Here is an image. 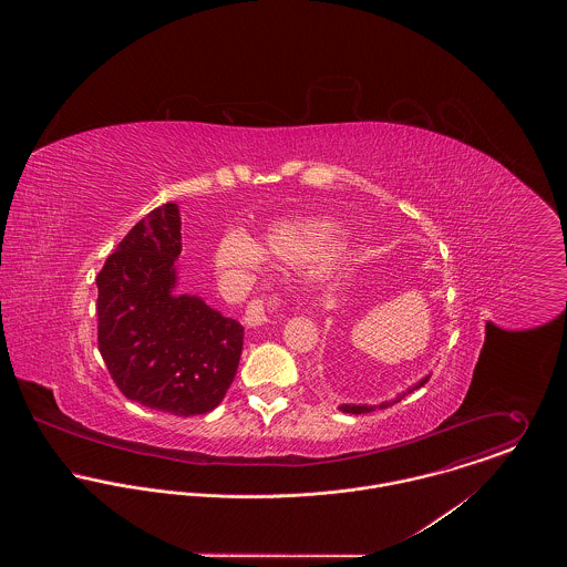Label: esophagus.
Listing matches in <instances>:
<instances>
[{"label":"esophagus","instance_id":"1","mask_svg":"<svg viewBox=\"0 0 567 567\" xmlns=\"http://www.w3.org/2000/svg\"><path fill=\"white\" fill-rule=\"evenodd\" d=\"M277 306V301H266V299H252L246 310H244L243 323L246 327H257L268 321V315L272 312V308Z\"/></svg>","mask_w":567,"mask_h":567}]
</instances>
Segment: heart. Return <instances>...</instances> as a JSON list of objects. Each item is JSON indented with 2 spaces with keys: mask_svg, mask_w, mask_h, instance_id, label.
<instances>
[{
  "mask_svg": "<svg viewBox=\"0 0 567 567\" xmlns=\"http://www.w3.org/2000/svg\"><path fill=\"white\" fill-rule=\"evenodd\" d=\"M336 229L321 220H284L266 229L252 243L246 234L234 229L223 234L212 248V266L223 277L244 284L261 266V257L279 259L286 264H301L320 257L317 264L327 270L338 255L340 244L333 243Z\"/></svg>",
  "mask_w": 567,
  "mask_h": 567,
  "instance_id": "1",
  "label": "heart"
}]
</instances>
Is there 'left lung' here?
Returning <instances> with one entry per match:
<instances>
[{"label": "left lung", "instance_id": "8db88e82", "mask_svg": "<svg viewBox=\"0 0 567 567\" xmlns=\"http://www.w3.org/2000/svg\"><path fill=\"white\" fill-rule=\"evenodd\" d=\"M427 380H430V375H425V378H421V380H419V382H414V384H412V386H408V389H405L404 393H400V395H398V398H395V400H393V402H382V404H380V405L342 404V405H338V410H342V412H349V414H364V412H373V410H375V408H380V410H382V408H389V405H393V404H398V402H402V400H404V398H405V395H408V393H412V391H416V389H421V386H423V384H425V382H427Z\"/></svg>", "mask_w": 567, "mask_h": 567}]
</instances>
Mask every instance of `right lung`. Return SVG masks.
Segmentation results:
<instances>
[{
    "label": "right lung",
    "mask_w": 567,
    "mask_h": 567,
    "mask_svg": "<svg viewBox=\"0 0 567 567\" xmlns=\"http://www.w3.org/2000/svg\"><path fill=\"white\" fill-rule=\"evenodd\" d=\"M178 205L142 218L104 261L97 284V347L133 402L192 416L220 404L236 378L244 327L196 295H178Z\"/></svg>",
    "instance_id": "1"
}]
</instances>
